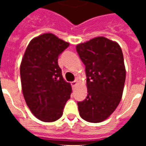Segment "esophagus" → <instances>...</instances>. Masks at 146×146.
Segmentation results:
<instances>
[{"label":"esophagus","instance_id":"obj_1","mask_svg":"<svg viewBox=\"0 0 146 146\" xmlns=\"http://www.w3.org/2000/svg\"><path fill=\"white\" fill-rule=\"evenodd\" d=\"M76 85H77V81H73V82H71V86L73 87H75Z\"/></svg>","mask_w":146,"mask_h":146}]
</instances>
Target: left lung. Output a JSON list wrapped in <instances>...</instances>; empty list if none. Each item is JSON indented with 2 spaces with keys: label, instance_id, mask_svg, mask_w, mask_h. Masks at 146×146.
Returning <instances> with one entry per match:
<instances>
[{
  "label": "left lung",
  "instance_id": "obj_1",
  "mask_svg": "<svg viewBox=\"0 0 146 146\" xmlns=\"http://www.w3.org/2000/svg\"><path fill=\"white\" fill-rule=\"evenodd\" d=\"M86 66L88 95L77 103L80 117L86 121L106 120L122 98L126 70L120 45L104 37H97L76 45Z\"/></svg>",
  "mask_w": 146,
  "mask_h": 146
}]
</instances>
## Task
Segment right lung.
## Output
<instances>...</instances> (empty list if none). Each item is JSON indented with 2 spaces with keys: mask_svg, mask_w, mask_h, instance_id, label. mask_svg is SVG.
I'll return each mask as SVG.
<instances>
[{
  "mask_svg": "<svg viewBox=\"0 0 146 146\" xmlns=\"http://www.w3.org/2000/svg\"><path fill=\"white\" fill-rule=\"evenodd\" d=\"M69 43L51 33L33 38L20 65L22 90L26 104L35 117L54 122L63 115L70 99L71 86L62 76L58 57Z\"/></svg>",
  "mask_w": 146,
  "mask_h": 146,
  "instance_id": "1",
  "label": "right lung"
}]
</instances>
